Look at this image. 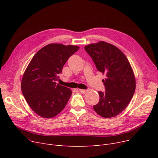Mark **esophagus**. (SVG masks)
<instances>
[{"label":"esophagus","instance_id":"1","mask_svg":"<svg viewBox=\"0 0 158 158\" xmlns=\"http://www.w3.org/2000/svg\"><path fill=\"white\" fill-rule=\"evenodd\" d=\"M79 92H81L82 94H85L86 92H87V89H79Z\"/></svg>","mask_w":158,"mask_h":158}]
</instances>
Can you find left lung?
Here are the masks:
<instances>
[{"instance_id": "1", "label": "left lung", "mask_w": 158, "mask_h": 158, "mask_svg": "<svg viewBox=\"0 0 158 158\" xmlns=\"http://www.w3.org/2000/svg\"><path fill=\"white\" fill-rule=\"evenodd\" d=\"M85 49L97 70L106 77L102 80L106 92H98L100 100L94 109L102 117H114L126 108L135 94L136 81L131 66L120 49L104 41L89 44Z\"/></svg>"}]
</instances>
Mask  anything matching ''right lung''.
<instances>
[{"label": "right lung", "mask_w": 158, "mask_h": 158, "mask_svg": "<svg viewBox=\"0 0 158 158\" xmlns=\"http://www.w3.org/2000/svg\"><path fill=\"white\" fill-rule=\"evenodd\" d=\"M79 48L51 44L41 48L30 61L23 73L21 89L31 108L40 117L52 118L67 104L72 91L56 81L66 61Z\"/></svg>", "instance_id": "obj_1"}]
</instances>
